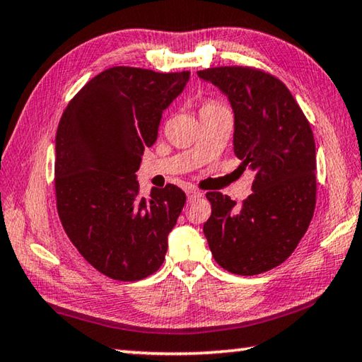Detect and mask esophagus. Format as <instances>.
<instances>
[{
	"mask_svg": "<svg viewBox=\"0 0 362 362\" xmlns=\"http://www.w3.org/2000/svg\"><path fill=\"white\" fill-rule=\"evenodd\" d=\"M201 196H203V193L198 192V189H194V188H188V189H187V198H188V201H193V199H196V198H201Z\"/></svg>",
	"mask_w": 362,
	"mask_h": 362,
	"instance_id": "34e87169",
	"label": "esophagus"
}]
</instances>
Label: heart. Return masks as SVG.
Segmentation results:
<instances>
[{
    "instance_id": "heart-1",
    "label": "heart",
    "mask_w": 362,
    "mask_h": 362,
    "mask_svg": "<svg viewBox=\"0 0 362 362\" xmlns=\"http://www.w3.org/2000/svg\"><path fill=\"white\" fill-rule=\"evenodd\" d=\"M212 107H220V105H217L216 102H206L203 108H212Z\"/></svg>"
}]
</instances>
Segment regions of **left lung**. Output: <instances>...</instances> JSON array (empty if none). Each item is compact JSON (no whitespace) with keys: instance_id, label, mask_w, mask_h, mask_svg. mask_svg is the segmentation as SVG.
Listing matches in <instances>:
<instances>
[{"instance_id":"obj_1","label":"left lung","mask_w":362,"mask_h":362,"mask_svg":"<svg viewBox=\"0 0 362 362\" xmlns=\"http://www.w3.org/2000/svg\"><path fill=\"white\" fill-rule=\"evenodd\" d=\"M228 97L235 113L233 150L255 173L252 193L238 206L206 193L212 214L203 226L214 260L226 272L254 276L296 250L316 206V146L302 108L283 81L250 66L198 71Z\"/></svg>"}]
</instances>
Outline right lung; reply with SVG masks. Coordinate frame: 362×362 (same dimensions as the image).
<instances>
[{
    "label": "right lung",
    "mask_w": 362,
    "mask_h": 362,
    "mask_svg": "<svg viewBox=\"0 0 362 362\" xmlns=\"http://www.w3.org/2000/svg\"><path fill=\"white\" fill-rule=\"evenodd\" d=\"M189 71L113 66L73 97L56 134V198L73 246L97 272L139 281L163 265L187 196L168 183L140 198L136 173Z\"/></svg>",
    "instance_id": "right-lung-1"
}]
</instances>
